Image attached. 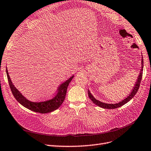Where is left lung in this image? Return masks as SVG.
I'll list each match as a JSON object with an SVG mask.
<instances>
[{
	"label": "left lung",
	"mask_w": 151,
	"mask_h": 151,
	"mask_svg": "<svg viewBox=\"0 0 151 151\" xmlns=\"http://www.w3.org/2000/svg\"><path fill=\"white\" fill-rule=\"evenodd\" d=\"M141 69L139 73V76H138L137 80L136 81V83L135 84V86L132 89L131 93L129 95V96H128V97H126L125 99L123 100L122 101L119 102L118 104H106V103H104V102H101L98 100H96L94 96L92 95V94L90 93V92L89 91V90H88V95L89 98L90 99L93 103L95 104L96 105H97L100 107H101L103 108H106V109H114V108H119L120 106H123V105H124L125 104L128 103V102L131 100V99H132V98L134 97V96L136 95V93H137V90L139 88V86H140V83L142 79V71H143V67H144V61H143V58L142 56V59H141Z\"/></svg>",
	"instance_id": "8db88e82"
}]
</instances>
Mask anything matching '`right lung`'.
<instances>
[{
  "label": "right lung",
  "instance_id": "obj_1",
  "mask_svg": "<svg viewBox=\"0 0 151 151\" xmlns=\"http://www.w3.org/2000/svg\"><path fill=\"white\" fill-rule=\"evenodd\" d=\"M6 73H7V79L11 91L12 92V94L14 95L15 99L24 107L35 112H38L40 113H47L52 112L57 110L62 105L65 99L66 93H67L68 87L72 79L74 77V76H71L69 79L61 83L58 88L56 94L51 99L43 101H33L27 99L25 96H24L22 95V93H21L19 90L16 88V87H15L10 79L7 68H6Z\"/></svg>",
  "mask_w": 151,
  "mask_h": 151
}]
</instances>
